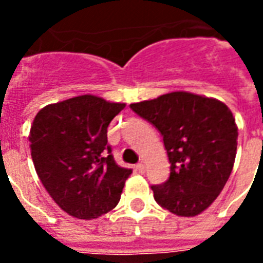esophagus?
Listing matches in <instances>:
<instances>
[{"label":"esophagus","instance_id":"obj_1","mask_svg":"<svg viewBox=\"0 0 263 263\" xmlns=\"http://www.w3.org/2000/svg\"><path fill=\"white\" fill-rule=\"evenodd\" d=\"M136 169H138V172H139V173L146 172V166H144L143 162H140V164L136 165Z\"/></svg>","mask_w":263,"mask_h":263}]
</instances>
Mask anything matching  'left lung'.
I'll use <instances>...</instances> for the list:
<instances>
[{"label": "left lung", "mask_w": 263, "mask_h": 263, "mask_svg": "<svg viewBox=\"0 0 263 263\" xmlns=\"http://www.w3.org/2000/svg\"><path fill=\"white\" fill-rule=\"evenodd\" d=\"M164 136L171 176L153 185L161 208L195 217L220 195L235 164L237 125L224 102L188 91H173L129 105Z\"/></svg>", "instance_id": "left-lung-1"}]
</instances>
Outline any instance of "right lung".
<instances>
[{
	"instance_id": "add662e5",
	"label": "right lung",
	"mask_w": 263,
	"mask_h": 263,
	"mask_svg": "<svg viewBox=\"0 0 263 263\" xmlns=\"http://www.w3.org/2000/svg\"><path fill=\"white\" fill-rule=\"evenodd\" d=\"M124 107L84 94L46 105L35 116L28 135L35 171L69 216L94 220L119 203L132 171L116 164L107 127Z\"/></svg>"
}]
</instances>
